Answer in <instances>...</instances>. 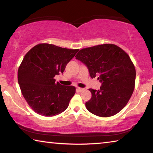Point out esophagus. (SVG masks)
Returning a JSON list of instances; mask_svg holds the SVG:
<instances>
[{
    "mask_svg": "<svg viewBox=\"0 0 153 153\" xmlns=\"http://www.w3.org/2000/svg\"><path fill=\"white\" fill-rule=\"evenodd\" d=\"M77 90H78V92H83V91H84V88H77Z\"/></svg>",
    "mask_w": 153,
    "mask_h": 153,
    "instance_id": "34e87169",
    "label": "esophagus"
}]
</instances>
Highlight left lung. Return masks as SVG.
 Returning a JSON list of instances; mask_svg holds the SVG:
<instances>
[{"instance_id": "8db88e82", "label": "left lung", "mask_w": 153, "mask_h": 153, "mask_svg": "<svg viewBox=\"0 0 153 153\" xmlns=\"http://www.w3.org/2000/svg\"><path fill=\"white\" fill-rule=\"evenodd\" d=\"M76 59L87 66L92 78L102 82L100 90L90 88L92 97L86 102L90 113L99 117L115 115L125 107L135 87L136 69L129 55L113 44L82 48Z\"/></svg>"}]
</instances>
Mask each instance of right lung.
Segmentation results:
<instances>
[{"mask_svg":"<svg viewBox=\"0 0 153 153\" xmlns=\"http://www.w3.org/2000/svg\"><path fill=\"white\" fill-rule=\"evenodd\" d=\"M78 51L42 43L25 55L18 69V83L25 100L36 113L52 117L68 107L76 88L63 86L54 77L63 73Z\"/></svg>","mask_w":153,"mask_h":153,"instance_id":"obj_1","label":"right lung"}]
</instances>
